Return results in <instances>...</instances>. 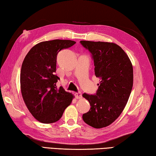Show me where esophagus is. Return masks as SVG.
Returning a JSON list of instances; mask_svg holds the SVG:
<instances>
[{
    "label": "esophagus",
    "instance_id": "1",
    "mask_svg": "<svg viewBox=\"0 0 156 156\" xmlns=\"http://www.w3.org/2000/svg\"><path fill=\"white\" fill-rule=\"evenodd\" d=\"M75 96L77 99H81L82 98V94H81V92H78V93L76 92V93L75 94Z\"/></svg>",
    "mask_w": 156,
    "mask_h": 156
}]
</instances>
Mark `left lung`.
Segmentation results:
<instances>
[{
	"instance_id": "8db88e82",
	"label": "left lung",
	"mask_w": 156,
	"mask_h": 156,
	"mask_svg": "<svg viewBox=\"0 0 156 156\" xmlns=\"http://www.w3.org/2000/svg\"><path fill=\"white\" fill-rule=\"evenodd\" d=\"M80 42L92 53L94 75L100 80L96 95H82L91 106L89 112L83 114V120L94 128L105 127L119 118L126 106L133 87L132 64L115 43Z\"/></svg>"
}]
</instances>
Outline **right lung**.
Returning a JSON list of instances; mask_svg holds the SVG:
<instances>
[{"mask_svg":"<svg viewBox=\"0 0 156 156\" xmlns=\"http://www.w3.org/2000/svg\"><path fill=\"white\" fill-rule=\"evenodd\" d=\"M75 41L53 40L35 44L24 57L20 71L22 96L30 113L38 121L49 124L61 119L74 95L57 88V55L75 44Z\"/></svg>","mask_w":156,"mask_h":156,"instance_id":"obj_1","label":"right lung"}]
</instances>
